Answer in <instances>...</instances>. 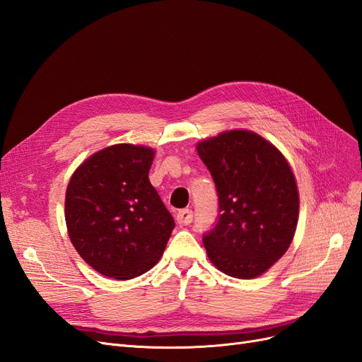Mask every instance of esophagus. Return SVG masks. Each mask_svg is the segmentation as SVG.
<instances>
[{
  "label": "esophagus",
  "mask_w": 362,
  "mask_h": 362,
  "mask_svg": "<svg viewBox=\"0 0 362 362\" xmlns=\"http://www.w3.org/2000/svg\"><path fill=\"white\" fill-rule=\"evenodd\" d=\"M193 221V211L189 210V208H185V210L178 211L177 214V222L180 225H190Z\"/></svg>",
  "instance_id": "1"
}]
</instances>
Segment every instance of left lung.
Instances as JSON below:
<instances>
[{"label":"left lung","instance_id":"left-lung-1","mask_svg":"<svg viewBox=\"0 0 362 362\" xmlns=\"http://www.w3.org/2000/svg\"><path fill=\"white\" fill-rule=\"evenodd\" d=\"M218 196L216 225L202 235L213 264L226 275L259 276L286 254L299 216L294 175L261 136L233 129L198 145Z\"/></svg>","mask_w":362,"mask_h":362}]
</instances>
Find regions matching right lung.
Here are the masks:
<instances>
[{"label":"right lung","mask_w":362,"mask_h":362,"mask_svg":"<svg viewBox=\"0 0 362 362\" xmlns=\"http://www.w3.org/2000/svg\"><path fill=\"white\" fill-rule=\"evenodd\" d=\"M154 151L120 144L87 158L66 189L64 218L80 257L101 275L133 279L154 267L175 228L148 173Z\"/></svg>","instance_id":"add662e5"}]
</instances>
